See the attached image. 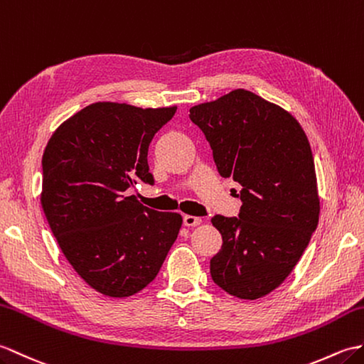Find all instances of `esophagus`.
<instances>
[{"label":"esophagus","mask_w":364,"mask_h":364,"mask_svg":"<svg viewBox=\"0 0 364 364\" xmlns=\"http://www.w3.org/2000/svg\"><path fill=\"white\" fill-rule=\"evenodd\" d=\"M183 223H184V226H198V225H201V218L196 217V215H184Z\"/></svg>","instance_id":"obj_1"}]
</instances>
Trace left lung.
<instances>
[{
	"label": "left lung",
	"mask_w": 364,
	"mask_h": 364,
	"mask_svg": "<svg viewBox=\"0 0 364 364\" xmlns=\"http://www.w3.org/2000/svg\"><path fill=\"white\" fill-rule=\"evenodd\" d=\"M189 112L218 173L242 186L239 217L210 220L223 239L210 259V276L235 298H264L289 277L318 226L307 134L287 109L242 88Z\"/></svg>",
	"instance_id": "8db88e82"
}]
</instances>
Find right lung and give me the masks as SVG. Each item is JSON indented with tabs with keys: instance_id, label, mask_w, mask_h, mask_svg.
<instances>
[{
	"instance_id": "1",
	"label": "right lung",
	"mask_w": 364,
	"mask_h": 364,
	"mask_svg": "<svg viewBox=\"0 0 364 364\" xmlns=\"http://www.w3.org/2000/svg\"><path fill=\"white\" fill-rule=\"evenodd\" d=\"M176 107L96 102L53 133L41 208L66 260L91 289L127 298L156 277L183 218L142 206L127 189L151 184L147 151Z\"/></svg>"
}]
</instances>
